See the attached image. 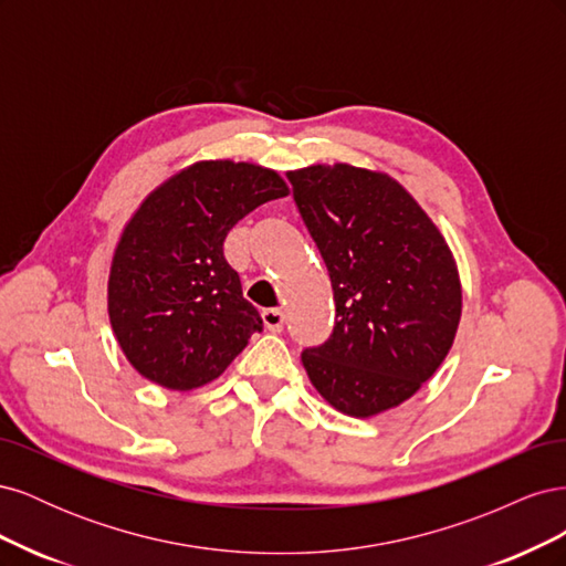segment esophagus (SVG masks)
<instances>
[{
	"instance_id": "esophagus-1",
	"label": "esophagus",
	"mask_w": 566,
	"mask_h": 566,
	"mask_svg": "<svg viewBox=\"0 0 566 566\" xmlns=\"http://www.w3.org/2000/svg\"><path fill=\"white\" fill-rule=\"evenodd\" d=\"M262 321H264V328L271 333H281L283 325H285V314L281 310H264L262 312Z\"/></svg>"
}]
</instances>
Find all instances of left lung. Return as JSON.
Here are the masks:
<instances>
[{
	"label": "left lung",
	"instance_id": "8db88e82",
	"mask_svg": "<svg viewBox=\"0 0 566 566\" xmlns=\"http://www.w3.org/2000/svg\"><path fill=\"white\" fill-rule=\"evenodd\" d=\"M287 179L335 300L333 335L302 352L304 370L339 413H385L413 397L453 345L462 312L453 252L385 172L335 163Z\"/></svg>",
	"mask_w": 566,
	"mask_h": 566
}]
</instances>
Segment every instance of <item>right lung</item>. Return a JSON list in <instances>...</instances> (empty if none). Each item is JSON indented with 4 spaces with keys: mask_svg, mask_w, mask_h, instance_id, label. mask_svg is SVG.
<instances>
[{
    "mask_svg": "<svg viewBox=\"0 0 566 566\" xmlns=\"http://www.w3.org/2000/svg\"><path fill=\"white\" fill-rule=\"evenodd\" d=\"M287 193L276 169L200 160L144 198L108 273V318L136 373L191 391L217 380L262 331L224 260V238L254 208Z\"/></svg>",
    "mask_w": 566,
    "mask_h": 566,
    "instance_id": "obj_1",
    "label": "right lung"
}]
</instances>
